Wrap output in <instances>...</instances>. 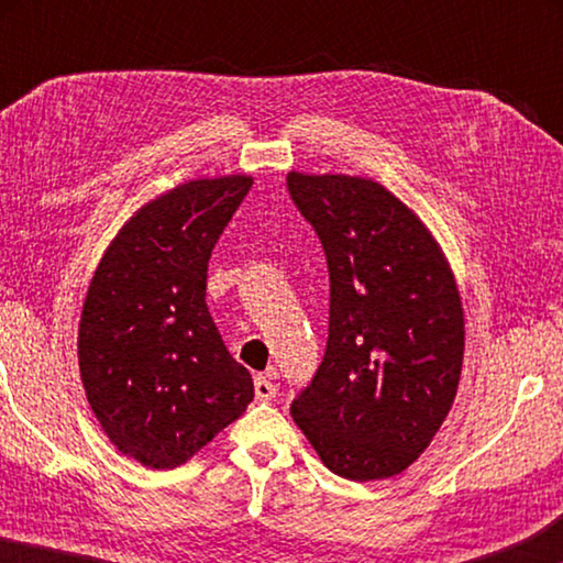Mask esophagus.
<instances>
[{"instance_id":"1","label":"esophagus","mask_w":563,"mask_h":563,"mask_svg":"<svg viewBox=\"0 0 563 563\" xmlns=\"http://www.w3.org/2000/svg\"><path fill=\"white\" fill-rule=\"evenodd\" d=\"M275 395H278V387H275L268 377L263 375L255 377V397H258L261 402H268V399H273Z\"/></svg>"}]
</instances>
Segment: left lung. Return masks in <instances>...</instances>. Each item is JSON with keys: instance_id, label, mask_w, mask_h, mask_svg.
<instances>
[{"instance_id": "8db88e82", "label": "left lung", "mask_w": 563, "mask_h": 563, "mask_svg": "<svg viewBox=\"0 0 563 563\" xmlns=\"http://www.w3.org/2000/svg\"><path fill=\"white\" fill-rule=\"evenodd\" d=\"M288 190L330 271L325 357L292 419L330 472L387 479L419 460L452 409L460 288L430 228L377 180L290 170Z\"/></svg>"}]
</instances>
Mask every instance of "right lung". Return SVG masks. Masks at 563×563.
Wrapping results in <instances>:
<instances>
[{"mask_svg":"<svg viewBox=\"0 0 563 563\" xmlns=\"http://www.w3.org/2000/svg\"><path fill=\"white\" fill-rule=\"evenodd\" d=\"M253 186L245 174L186 180L121 225L89 283L79 373L121 454L174 470L253 399L206 305L208 261Z\"/></svg>","mask_w":563,"mask_h":563,"instance_id":"1","label":"right lung"}]
</instances>
